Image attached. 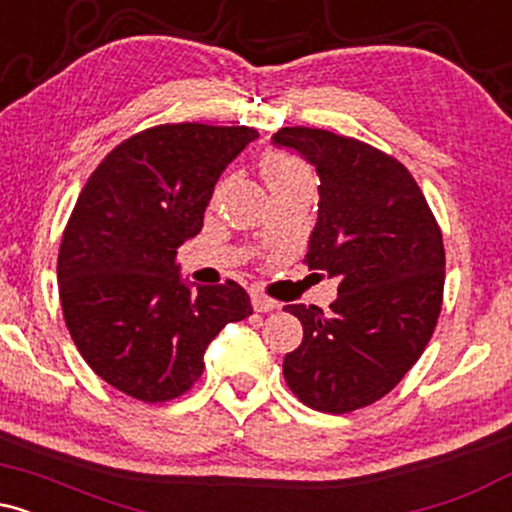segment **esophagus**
<instances>
[{
	"label": "esophagus",
	"instance_id": "34e87169",
	"mask_svg": "<svg viewBox=\"0 0 512 512\" xmlns=\"http://www.w3.org/2000/svg\"><path fill=\"white\" fill-rule=\"evenodd\" d=\"M252 308H255L257 313H269V310L276 308V301H272V298H267V296H264V293L252 291Z\"/></svg>",
	"mask_w": 512,
	"mask_h": 512
}]
</instances>
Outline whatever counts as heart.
I'll use <instances>...</instances> for the list:
<instances>
[{"instance_id": "heart-1", "label": "heart", "mask_w": 512, "mask_h": 512, "mask_svg": "<svg viewBox=\"0 0 512 512\" xmlns=\"http://www.w3.org/2000/svg\"><path fill=\"white\" fill-rule=\"evenodd\" d=\"M262 175L272 192L291 190L298 185H313V175H310L308 166L298 161L296 156L281 154V151H269L262 158Z\"/></svg>"}]
</instances>
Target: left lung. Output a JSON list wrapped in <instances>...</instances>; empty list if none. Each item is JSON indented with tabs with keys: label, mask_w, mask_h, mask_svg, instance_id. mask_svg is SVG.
<instances>
[{
	"label": "left lung",
	"mask_w": 512,
	"mask_h": 512,
	"mask_svg": "<svg viewBox=\"0 0 512 512\" xmlns=\"http://www.w3.org/2000/svg\"><path fill=\"white\" fill-rule=\"evenodd\" d=\"M276 149L317 170L310 269L339 279L330 313L284 305L303 342L284 378L310 409L346 414L385 397L424 354L443 303V236L409 170L351 137L284 127Z\"/></svg>",
	"instance_id": "left-lung-1"
}]
</instances>
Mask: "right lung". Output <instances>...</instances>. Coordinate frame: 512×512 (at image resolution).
Returning <instances> with one entry per match:
<instances>
[{
	"mask_svg": "<svg viewBox=\"0 0 512 512\" xmlns=\"http://www.w3.org/2000/svg\"><path fill=\"white\" fill-rule=\"evenodd\" d=\"M257 137L250 127H151L110 151L81 190L57 260L60 301L79 354L115 390L180 397L211 339L252 315L243 286H195L175 257L202 231L223 170Z\"/></svg>",
	"mask_w": 512,
	"mask_h": 512,
	"instance_id": "add662e5",
	"label": "right lung"
}]
</instances>
